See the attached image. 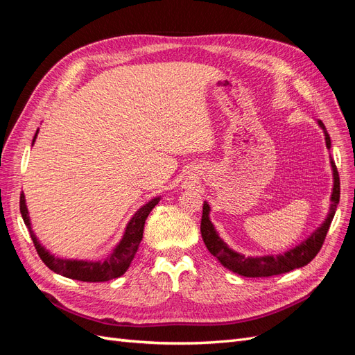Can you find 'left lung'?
<instances>
[{
	"label": "left lung",
	"instance_id": "obj_1",
	"mask_svg": "<svg viewBox=\"0 0 355 355\" xmlns=\"http://www.w3.org/2000/svg\"><path fill=\"white\" fill-rule=\"evenodd\" d=\"M321 127L324 128L323 123H318ZM324 135H326V145L330 148V137L324 128ZM331 167H333V178H335V184H333V194H331V206H330V213L324 223L311 235V237L304 241L300 245L295 247L293 250H290L284 254H278V256H263V257H245L237 252L231 250L227 245V243H223V240L219 237L216 230L213 228V225L209 219V211L210 207L207 202H204L202 206V216H201V237L204 240V244L209 249V252L218 257V261L225 266L228 268L230 271L243 275V277H272V275H280L284 272H288L292 270H296V268L305 266L311 261L314 259L317 253L320 252L321 247H323V243L326 240L327 231L330 228V223L333 220V216H335L336 207L339 204L340 198V182H339V173L336 164L331 161Z\"/></svg>",
	"mask_w": 355,
	"mask_h": 355
}]
</instances>
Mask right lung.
Here are the masks:
<instances>
[{
	"label": "right lung",
	"mask_w": 355,
	"mask_h": 355,
	"mask_svg": "<svg viewBox=\"0 0 355 355\" xmlns=\"http://www.w3.org/2000/svg\"><path fill=\"white\" fill-rule=\"evenodd\" d=\"M35 137H37V133L34 136V141ZM34 141H32V145H34ZM158 200L159 198L149 201L142 209L137 210V213L132 218V220L128 222L124 237L120 241V244H118L115 247V250L102 262L65 261V259H56L55 256H51L49 252H46L44 247H41V244L37 241L34 232L31 231V223L28 218V210H26L24 194H20L19 202H20V213H22L24 222L29 230L31 239L34 241L35 250L41 257V261L44 262L51 271H55L63 277L72 278V280H80V282H87V283H103L123 275L127 271V268L130 266L135 253L137 252V247L142 241L145 220L148 218L149 211H151L158 204Z\"/></svg>",
	"instance_id": "obj_1"
}]
</instances>
